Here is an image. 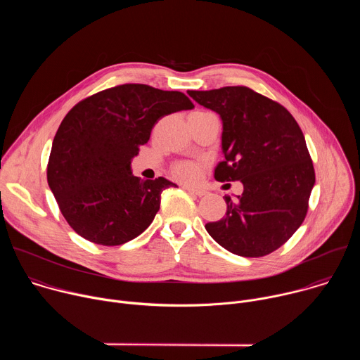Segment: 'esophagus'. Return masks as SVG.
<instances>
[{"label": "esophagus", "mask_w": 360, "mask_h": 360, "mask_svg": "<svg viewBox=\"0 0 360 360\" xmlns=\"http://www.w3.org/2000/svg\"><path fill=\"white\" fill-rule=\"evenodd\" d=\"M184 189H186L188 192L196 195V196H203L205 193H207V191L205 189H200V188H193V186H189V185H184Z\"/></svg>", "instance_id": "34e87169"}]
</instances>
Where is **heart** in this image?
I'll return each mask as SVG.
<instances>
[{
	"label": "heart",
	"mask_w": 360,
	"mask_h": 360,
	"mask_svg": "<svg viewBox=\"0 0 360 360\" xmlns=\"http://www.w3.org/2000/svg\"><path fill=\"white\" fill-rule=\"evenodd\" d=\"M200 112V111H198ZM174 175L181 179V181H186V182H192L199 176V167L193 162H179L172 168Z\"/></svg>",
	"instance_id": "obj_1"
}]
</instances>
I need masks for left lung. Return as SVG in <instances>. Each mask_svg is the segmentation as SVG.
Masks as SVG:
<instances>
[{
    "instance_id": "obj_1",
    "label": "left lung",
    "mask_w": 360,
    "mask_h": 360,
    "mask_svg": "<svg viewBox=\"0 0 360 360\" xmlns=\"http://www.w3.org/2000/svg\"><path fill=\"white\" fill-rule=\"evenodd\" d=\"M188 95L222 120L225 161L215 168V179L243 185L242 195L225 196V217L205 228L222 248L245 258L276 250L302 225L315 185L302 129L285 107L248 86Z\"/></svg>"
}]
</instances>
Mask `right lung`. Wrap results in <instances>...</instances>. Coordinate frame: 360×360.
I'll return each instance as SVG.
<instances>
[{"label": "right lung", "instance_id": "obj_1", "mask_svg": "<svg viewBox=\"0 0 360 360\" xmlns=\"http://www.w3.org/2000/svg\"><path fill=\"white\" fill-rule=\"evenodd\" d=\"M179 91L124 84L94 94L63 120L51 148L48 185L70 226L89 242L117 246L141 235L174 182L143 181L131 161L165 115L192 110Z\"/></svg>", "mask_w": 360, "mask_h": 360}]
</instances>
